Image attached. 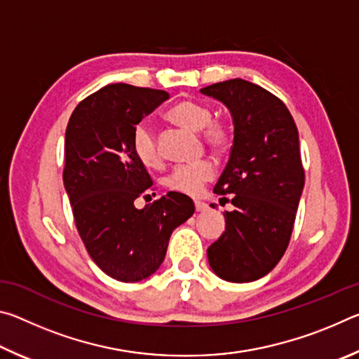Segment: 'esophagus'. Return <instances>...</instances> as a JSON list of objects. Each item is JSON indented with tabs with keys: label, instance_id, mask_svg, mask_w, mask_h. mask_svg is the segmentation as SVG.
Instances as JSON below:
<instances>
[{
	"label": "esophagus",
	"instance_id": "34e87169",
	"mask_svg": "<svg viewBox=\"0 0 359 359\" xmlns=\"http://www.w3.org/2000/svg\"><path fill=\"white\" fill-rule=\"evenodd\" d=\"M194 209H196V212H205L209 208H208V204L203 201H194Z\"/></svg>",
	"mask_w": 359,
	"mask_h": 359
}]
</instances>
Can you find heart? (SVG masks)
<instances>
[{
    "mask_svg": "<svg viewBox=\"0 0 359 359\" xmlns=\"http://www.w3.org/2000/svg\"><path fill=\"white\" fill-rule=\"evenodd\" d=\"M212 109L203 102L184 100L168 112L172 123L194 133L201 131L203 142L215 154H222L231 142V131L223 120H212ZM131 147L139 161L147 168L161 165V154L154 130L147 123H139L133 130ZM214 166L208 160L177 166L166 175L165 187L188 196H196L203 187L214 179Z\"/></svg>",
    "mask_w": 359,
    "mask_h": 359,
    "instance_id": "b5f03b06",
    "label": "heart"
}]
</instances>
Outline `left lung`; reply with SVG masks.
Wrapping results in <instances>:
<instances>
[{
    "label": "left lung",
    "instance_id": "1",
    "mask_svg": "<svg viewBox=\"0 0 359 359\" xmlns=\"http://www.w3.org/2000/svg\"><path fill=\"white\" fill-rule=\"evenodd\" d=\"M201 93L222 101L234 123L229 161L214 188L233 194L234 210L224 212L226 228L208 248L209 264L226 282L258 280L290 244L304 188L299 135L287 106L257 83L231 79Z\"/></svg>",
    "mask_w": 359,
    "mask_h": 359
}]
</instances>
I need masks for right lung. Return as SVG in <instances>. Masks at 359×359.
Segmentation results:
<instances>
[{"label": "right lung", "mask_w": 359, "mask_h": 359, "mask_svg": "<svg viewBox=\"0 0 359 359\" xmlns=\"http://www.w3.org/2000/svg\"><path fill=\"white\" fill-rule=\"evenodd\" d=\"M166 100L163 90L106 85L79 102L66 128L63 182L77 231L96 266L120 282L154 274L172 231L194 212L175 191L135 205L154 182L133 151V130Z\"/></svg>", "instance_id": "add662e5"}]
</instances>
